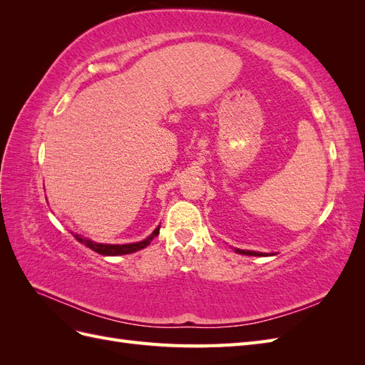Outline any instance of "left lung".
I'll return each mask as SVG.
<instances>
[{
	"label": "left lung",
	"instance_id": "1",
	"mask_svg": "<svg viewBox=\"0 0 365 365\" xmlns=\"http://www.w3.org/2000/svg\"><path fill=\"white\" fill-rule=\"evenodd\" d=\"M236 252L239 254H245V256H259V257H264V256H272V252H259V251H250V250H239V248H235Z\"/></svg>",
	"mask_w": 365,
	"mask_h": 365
}]
</instances>
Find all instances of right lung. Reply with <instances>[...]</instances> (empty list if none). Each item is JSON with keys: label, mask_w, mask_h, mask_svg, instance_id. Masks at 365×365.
Here are the masks:
<instances>
[{"label": "right lung", "mask_w": 365, "mask_h": 365, "mask_svg": "<svg viewBox=\"0 0 365 365\" xmlns=\"http://www.w3.org/2000/svg\"><path fill=\"white\" fill-rule=\"evenodd\" d=\"M160 233V225L152 231V235L148 236L145 240L141 242H135V244H123V245H114V244H97V242L91 240V239H86L81 235L77 233H73V236L76 237V240H79L81 244H83L85 247H88L90 250L102 254V256H121V254H130V252H135V251H140L143 248H146L152 239L158 236Z\"/></svg>", "instance_id": "1"}]
</instances>
